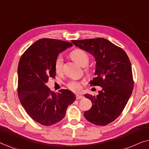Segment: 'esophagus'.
<instances>
[{"label":"esophagus","mask_w":149,"mask_h":149,"mask_svg":"<svg viewBox=\"0 0 149 149\" xmlns=\"http://www.w3.org/2000/svg\"><path fill=\"white\" fill-rule=\"evenodd\" d=\"M83 97H84V96H83V95H80V94H77V95H76V98H77V100L83 99Z\"/></svg>","instance_id":"esophagus-1"}]
</instances>
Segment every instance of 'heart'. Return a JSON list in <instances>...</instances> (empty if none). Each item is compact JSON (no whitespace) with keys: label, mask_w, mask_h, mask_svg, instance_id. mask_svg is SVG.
I'll list each match as a JSON object with an SVG mask.
<instances>
[{"label":"heart","mask_w":149,"mask_h":149,"mask_svg":"<svg viewBox=\"0 0 149 149\" xmlns=\"http://www.w3.org/2000/svg\"><path fill=\"white\" fill-rule=\"evenodd\" d=\"M71 58L74 62L81 66H85L89 62V56L85 51L81 49H75L70 53ZM55 70L58 74H61L63 71V58L61 56H59L55 62ZM87 72H89L87 70ZM68 88L73 91H81V83L77 81H71L68 84Z\"/></svg>","instance_id":"b5f03b06"}]
</instances>
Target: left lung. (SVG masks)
Returning <instances> with one entry per match:
<instances>
[{
    "label": "left lung",
    "instance_id": "left-lung-1",
    "mask_svg": "<svg viewBox=\"0 0 149 149\" xmlns=\"http://www.w3.org/2000/svg\"><path fill=\"white\" fill-rule=\"evenodd\" d=\"M71 42L94 57L95 77L90 84L102 87L96 96L85 94L92 103L84 113L85 119L96 125H107L121 115L132 95L134 81L129 58L121 48L103 38Z\"/></svg>",
    "mask_w": 149,
    "mask_h": 149
}]
</instances>
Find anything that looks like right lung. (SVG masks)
<instances>
[{
	"mask_svg": "<svg viewBox=\"0 0 149 149\" xmlns=\"http://www.w3.org/2000/svg\"><path fill=\"white\" fill-rule=\"evenodd\" d=\"M70 42L42 38L32 44L20 58L17 68L18 96L26 113L42 125H52L63 119L76 96L68 89L52 91L47 86L55 78V62L59 54L72 47Z\"/></svg>",
	"mask_w": 149,
	"mask_h": 149,
	"instance_id": "right-lung-1",
	"label": "right lung"
}]
</instances>
